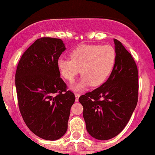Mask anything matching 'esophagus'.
<instances>
[{
    "instance_id": "1",
    "label": "esophagus",
    "mask_w": 155,
    "mask_h": 155,
    "mask_svg": "<svg viewBox=\"0 0 155 155\" xmlns=\"http://www.w3.org/2000/svg\"><path fill=\"white\" fill-rule=\"evenodd\" d=\"M75 102H78V100H79V97H80V94L75 93Z\"/></svg>"
}]
</instances>
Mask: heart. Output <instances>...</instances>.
Wrapping results in <instances>:
<instances>
[{
    "label": "heart",
    "instance_id": "1",
    "mask_svg": "<svg viewBox=\"0 0 155 155\" xmlns=\"http://www.w3.org/2000/svg\"><path fill=\"white\" fill-rule=\"evenodd\" d=\"M70 57L71 59L60 58L57 65L62 77L70 82L81 69V79L71 85L74 91H80L90 84L102 85L111 75L116 62L115 49L110 45H80L71 51Z\"/></svg>",
    "mask_w": 155,
    "mask_h": 155
}]
</instances>
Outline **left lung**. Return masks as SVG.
I'll use <instances>...</instances> for the list:
<instances>
[{"label":"left lung","instance_id":"1","mask_svg":"<svg viewBox=\"0 0 155 155\" xmlns=\"http://www.w3.org/2000/svg\"><path fill=\"white\" fill-rule=\"evenodd\" d=\"M114 41L116 62L111 75L99 87L79 98L87 131L99 140H110L121 132L138 102L136 64L121 42Z\"/></svg>","mask_w":155,"mask_h":155}]
</instances>
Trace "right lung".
Listing matches in <instances>:
<instances>
[{
	"label": "right lung",
	"mask_w": 155,
	"mask_h": 155,
	"mask_svg": "<svg viewBox=\"0 0 155 155\" xmlns=\"http://www.w3.org/2000/svg\"><path fill=\"white\" fill-rule=\"evenodd\" d=\"M66 49L63 41L41 38L24 52L15 72L18 104L31 132L46 140L65 134L75 95L66 91L57 62Z\"/></svg>",
	"instance_id": "obj_1"
}]
</instances>
